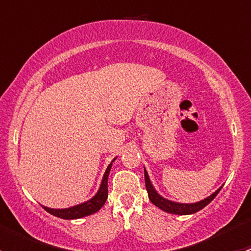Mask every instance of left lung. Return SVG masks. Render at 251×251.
Returning a JSON list of instances; mask_svg holds the SVG:
<instances>
[{"mask_svg":"<svg viewBox=\"0 0 251 251\" xmlns=\"http://www.w3.org/2000/svg\"><path fill=\"white\" fill-rule=\"evenodd\" d=\"M144 181H146V188H147V192H148L149 201L155 205V206H158L159 209L163 210V211L170 212V214H175V215H191V214H194V212L199 211V210H201L203 207L206 206L210 201H214L215 197L217 196V193H219L222 188V187H220L216 192H214L211 196H209L207 198L203 199V201H197V203L183 204V203L171 201H169V199H165L164 197H161L160 194L155 191L153 184H151L146 169H144Z\"/></svg>","mask_w":251,"mask_h":251,"instance_id":"8db88e82","label":"left lung"}]
</instances>
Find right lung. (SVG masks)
<instances>
[{"label": "right lung", "instance_id": "add662e5", "mask_svg": "<svg viewBox=\"0 0 251 251\" xmlns=\"http://www.w3.org/2000/svg\"><path fill=\"white\" fill-rule=\"evenodd\" d=\"M116 158L113 159V161L108 165L107 170H105L104 175H103L102 182H100V189H98L97 193L95 194V197L90 199V201H85V203H81L78 205H75V206L67 207V209H50V207L44 206L45 210L50 214H52L53 216H57L59 219L64 220H75V219H81V217L90 216V215L97 212L100 207L104 205L105 201H107L108 198V176H109L111 165H113L114 160Z\"/></svg>", "mask_w": 251, "mask_h": 251}]
</instances>
